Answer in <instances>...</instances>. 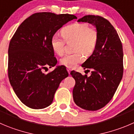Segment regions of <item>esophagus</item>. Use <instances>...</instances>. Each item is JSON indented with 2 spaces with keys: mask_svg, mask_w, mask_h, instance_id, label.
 Returning a JSON list of instances; mask_svg holds the SVG:
<instances>
[{
  "mask_svg": "<svg viewBox=\"0 0 134 134\" xmlns=\"http://www.w3.org/2000/svg\"><path fill=\"white\" fill-rule=\"evenodd\" d=\"M71 69L70 68H69V67H67V71H68V72H69V74H70V72H71Z\"/></svg>",
  "mask_w": 134,
  "mask_h": 134,
  "instance_id": "1",
  "label": "esophagus"
}]
</instances>
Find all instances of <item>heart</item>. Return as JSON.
Wrapping results in <instances>:
<instances>
[{"instance_id": "heart-1", "label": "heart", "mask_w": 134, "mask_h": 134, "mask_svg": "<svg viewBox=\"0 0 134 134\" xmlns=\"http://www.w3.org/2000/svg\"><path fill=\"white\" fill-rule=\"evenodd\" d=\"M63 38L54 35L51 39V46L58 55L64 54L65 42L75 41L72 54H67L60 61L61 64L69 68H73L84 60L83 54L90 55L93 52L98 41V32L96 29L89 27L88 23H75L64 27L62 31Z\"/></svg>"}]
</instances>
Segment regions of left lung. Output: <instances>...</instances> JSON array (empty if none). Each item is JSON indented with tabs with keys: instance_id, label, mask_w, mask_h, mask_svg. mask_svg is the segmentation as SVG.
Returning a JSON list of instances; mask_svg holds the SVG:
<instances>
[{
	"instance_id": "left-lung-1",
	"label": "left lung",
	"mask_w": 134,
	"mask_h": 134,
	"mask_svg": "<svg viewBox=\"0 0 134 134\" xmlns=\"http://www.w3.org/2000/svg\"><path fill=\"white\" fill-rule=\"evenodd\" d=\"M78 21L96 26L98 41L93 54L82 65L84 69H92L90 76L71 72L75 80L72 96L75 103L80 108L96 111L111 101L122 80V44L115 29L105 18L88 15Z\"/></svg>"
}]
</instances>
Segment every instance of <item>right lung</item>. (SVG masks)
I'll return each instance as SVG.
<instances>
[{
	"label": "right lung",
	"instance_id": "1",
	"mask_svg": "<svg viewBox=\"0 0 134 134\" xmlns=\"http://www.w3.org/2000/svg\"><path fill=\"white\" fill-rule=\"evenodd\" d=\"M73 19L71 14L38 12L25 19L17 29L8 48V78L21 102L28 107L41 109L52 103L61 82L69 75L66 67H54L57 59L52 37L63 25Z\"/></svg>",
	"mask_w": 134,
	"mask_h": 134
}]
</instances>
